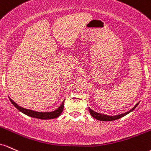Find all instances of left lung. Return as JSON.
Segmentation results:
<instances>
[{
    "label": "left lung",
    "instance_id": "obj_1",
    "mask_svg": "<svg viewBox=\"0 0 151 151\" xmlns=\"http://www.w3.org/2000/svg\"><path fill=\"white\" fill-rule=\"evenodd\" d=\"M138 103L136 105L132 108L131 110H130L129 111H128V112L126 113H122V114H119V115H116V116H107V115H104V114H101V113H97L96 112V111H93L92 109H91V108H88L89 109V112L91 113V115L92 116V117H93L94 118H96V119L98 120V121H116V120H118L119 119V118H122V117L126 116L127 114H128V113H130V112H132V111H133V110L135 109V108L137 107V106L138 105Z\"/></svg>",
    "mask_w": 151,
    "mask_h": 151
}]
</instances>
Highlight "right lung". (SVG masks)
I'll return each mask as SVG.
<instances>
[{"label":"right lung","mask_w":151,"mask_h":151,"mask_svg":"<svg viewBox=\"0 0 151 151\" xmlns=\"http://www.w3.org/2000/svg\"><path fill=\"white\" fill-rule=\"evenodd\" d=\"M9 99L12 103V104H13L18 111H20L21 112L27 115V116L32 117V118H38V119L42 120H49L58 118V117L60 116L63 112V110L64 108V101H63V102L62 103L61 105H60V107L54 111H51V112H37V111H33V110L26 109V108H22L21 106H19L17 103H15L13 100L11 99V98H9Z\"/></svg>","instance_id":"1"}]
</instances>
